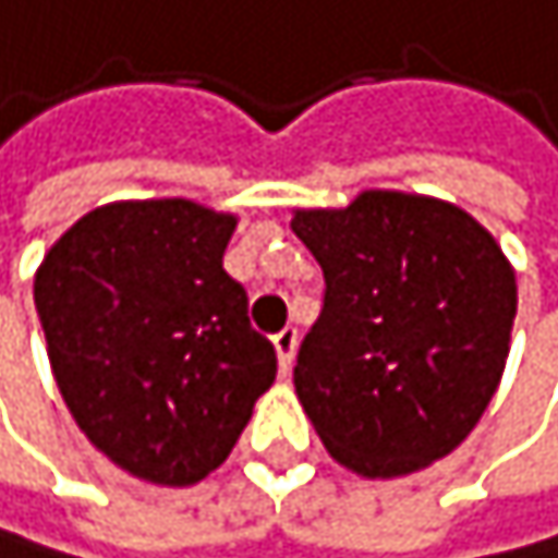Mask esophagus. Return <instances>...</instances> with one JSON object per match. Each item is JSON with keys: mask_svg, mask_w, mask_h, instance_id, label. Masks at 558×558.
<instances>
[{"mask_svg": "<svg viewBox=\"0 0 558 558\" xmlns=\"http://www.w3.org/2000/svg\"><path fill=\"white\" fill-rule=\"evenodd\" d=\"M274 349H277V362H281V373H291L294 365V349H298V328L288 325L274 335Z\"/></svg>", "mask_w": 558, "mask_h": 558, "instance_id": "1", "label": "esophagus"}]
</instances>
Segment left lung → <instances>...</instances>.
I'll return each instance as SVG.
<instances>
[{"label":"left lung","mask_w":558,"mask_h":558,"mask_svg":"<svg viewBox=\"0 0 558 558\" xmlns=\"http://www.w3.org/2000/svg\"><path fill=\"white\" fill-rule=\"evenodd\" d=\"M291 230L325 277L294 365L322 444L362 477L440 461L505 373L519 291L501 246L458 206L383 189Z\"/></svg>","instance_id":"8db88e82"}]
</instances>
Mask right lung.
<instances>
[{"label": "right lung", "instance_id": "obj_1", "mask_svg": "<svg viewBox=\"0 0 558 558\" xmlns=\"http://www.w3.org/2000/svg\"><path fill=\"white\" fill-rule=\"evenodd\" d=\"M233 230V216L189 199L111 203L36 270V315L73 420L155 485H196L223 464L277 376L243 284L223 270Z\"/></svg>", "mask_w": 558, "mask_h": 558}]
</instances>
